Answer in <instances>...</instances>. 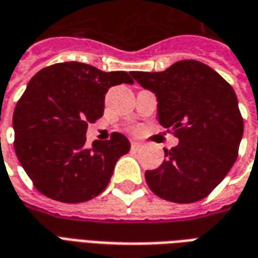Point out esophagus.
Masks as SVG:
<instances>
[{
  "label": "esophagus",
  "instance_id": "obj_1",
  "mask_svg": "<svg viewBox=\"0 0 258 258\" xmlns=\"http://www.w3.org/2000/svg\"><path fill=\"white\" fill-rule=\"evenodd\" d=\"M142 142H140V141H131V149H134V151H138V149H141L142 148Z\"/></svg>",
  "mask_w": 258,
  "mask_h": 258
}]
</instances>
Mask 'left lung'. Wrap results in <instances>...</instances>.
I'll return each instance as SVG.
<instances>
[{"instance_id":"left-lung-1","label":"left lung","mask_w":258,"mask_h":258,"mask_svg":"<svg viewBox=\"0 0 258 258\" xmlns=\"http://www.w3.org/2000/svg\"><path fill=\"white\" fill-rule=\"evenodd\" d=\"M131 76L157 99V120L174 131L178 145L148 170L152 192L175 203L203 199L225 178L238 157L243 118L232 87L198 60H179L159 73Z\"/></svg>"}]
</instances>
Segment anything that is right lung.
I'll return each instance as SVG.
<instances>
[{
    "instance_id": "right-lung-1",
    "label": "right lung",
    "mask_w": 258,
    "mask_h": 258,
    "mask_svg": "<svg viewBox=\"0 0 258 258\" xmlns=\"http://www.w3.org/2000/svg\"><path fill=\"white\" fill-rule=\"evenodd\" d=\"M133 84L125 72H102L91 64L63 62L40 70L29 81L14 112L15 151L42 195L80 203L105 190L120 157L130 151L120 133L85 148L88 123L103 116L105 94Z\"/></svg>"
}]
</instances>
